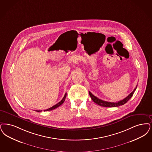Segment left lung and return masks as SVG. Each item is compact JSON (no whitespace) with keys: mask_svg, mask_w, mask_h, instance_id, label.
I'll return each mask as SVG.
<instances>
[{"mask_svg":"<svg viewBox=\"0 0 152 152\" xmlns=\"http://www.w3.org/2000/svg\"><path fill=\"white\" fill-rule=\"evenodd\" d=\"M137 85H136V88L134 89V91L132 92H131L128 96L127 97L125 98L124 99H122L120 101H118V102H107V101H103L102 99H100L99 98H98L97 97L94 96L93 94H91V91H89V95L91 97V99L94 102L97 104L98 105H99L101 106H103V107H118L119 106H121V105H123L124 104H125L127 102V101H128V100L131 98L132 97L133 94H134V91H136V88H137Z\"/></svg>","mask_w":152,"mask_h":152,"instance_id":"8db88e82","label":"left lung"}]
</instances>
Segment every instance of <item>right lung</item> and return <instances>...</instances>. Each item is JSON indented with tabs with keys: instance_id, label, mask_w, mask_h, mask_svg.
Instances as JSON below:
<instances>
[{
	"instance_id": "right-lung-1",
	"label": "right lung",
	"mask_w": 152,
	"mask_h": 152,
	"mask_svg": "<svg viewBox=\"0 0 152 152\" xmlns=\"http://www.w3.org/2000/svg\"><path fill=\"white\" fill-rule=\"evenodd\" d=\"M66 96H67V93H66V94H65V95H64V97L63 98V99L61 100V101L59 102H58V103H56L55 105L54 106H52L51 107H50V108H49L47 110H44V111H50V110H52L55 109H56V108H57V107H58L59 106H60L61 104H63V102H64V101H65V99H66ZM36 111L37 112H41V111H42V110H36Z\"/></svg>"
}]
</instances>
